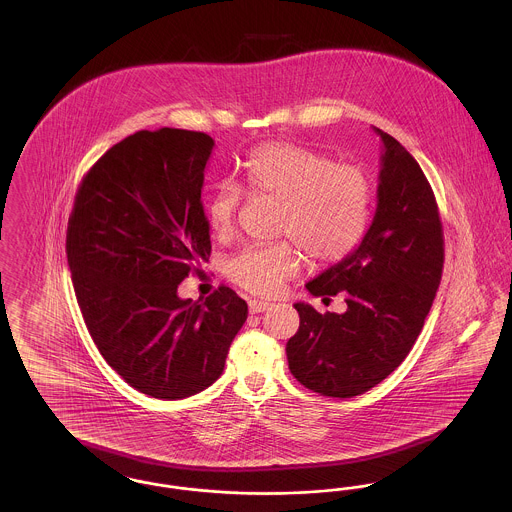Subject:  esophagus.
I'll return each mask as SVG.
<instances>
[{
	"mask_svg": "<svg viewBox=\"0 0 512 512\" xmlns=\"http://www.w3.org/2000/svg\"><path fill=\"white\" fill-rule=\"evenodd\" d=\"M268 307H270L268 301H261V299H251V301H249V313H251V315L263 313V311H267Z\"/></svg>",
	"mask_w": 512,
	"mask_h": 512,
	"instance_id": "1",
	"label": "esophagus"
}]
</instances>
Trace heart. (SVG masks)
Here are the masks:
<instances>
[{"label":"heart","mask_w":512,"mask_h":512,"mask_svg":"<svg viewBox=\"0 0 512 512\" xmlns=\"http://www.w3.org/2000/svg\"><path fill=\"white\" fill-rule=\"evenodd\" d=\"M240 176L247 194L280 201L276 234L290 238L247 247L230 259L226 272L245 292H278L301 267V251L315 265H332L363 242L374 188L361 167L334 163L311 147L267 142L247 153ZM240 203L242 194L232 184H220L209 195L205 217L219 238L234 232Z\"/></svg>","instance_id":"heart-1"}]
</instances>
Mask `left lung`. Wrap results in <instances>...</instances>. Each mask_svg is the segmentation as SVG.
Returning a JSON list of instances; mask_svg holds the SVG:
<instances>
[{"instance_id": "1", "label": "left lung", "mask_w": 512, "mask_h": 512, "mask_svg": "<svg viewBox=\"0 0 512 512\" xmlns=\"http://www.w3.org/2000/svg\"><path fill=\"white\" fill-rule=\"evenodd\" d=\"M384 142L378 205L361 245L305 288L341 293L345 313L320 315L295 303L299 330L286 343L295 380L326 397L349 399L380 384L413 349L438 292L443 226L436 195L413 155Z\"/></svg>"}]
</instances>
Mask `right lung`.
<instances>
[{
	"label": "right lung",
	"instance_id": "1",
	"mask_svg": "<svg viewBox=\"0 0 512 512\" xmlns=\"http://www.w3.org/2000/svg\"><path fill=\"white\" fill-rule=\"evenodd\" d=\"M205 132L140 130L84 174L67 226V261L84 322L126 384L157 399H184L224 370L247 303L220 284L205 301L178 284L211 257L203 172Z\"/></svg>",
	"mask_w": 512,
	"mask_h": 512
}]
</instances>
